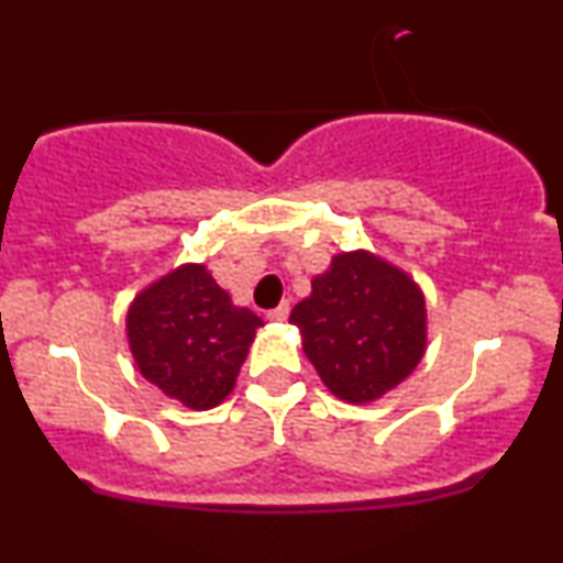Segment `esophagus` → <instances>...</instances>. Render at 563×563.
<instances>
[{
	"mask_svg": "<svg viewBox=\"0 0 563 563\" xmlns=\"http://www.w3.org/2000/svg\"><path fill=\"white\" fill-rule=\"evenodd\" d=\"M288 314H290V307H288V301H283L280 307L269 309V312H267V320H273V322H283V320H288Z\"/></svg>",
	"mask_w": 563,
	"mask_h": 563,
	"instance_id": "obj_1",
	"label": "esophagus"
}]
</instances>
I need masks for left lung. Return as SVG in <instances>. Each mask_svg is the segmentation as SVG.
Here are the masks:
<instances>
[{
	"mask_svg": "<svg viewBox=\"0 0 563 563\" xmlns=\"http://www.w3.org/2000/svg\"><path fill=\"white\" fill-rule=\"evenodd\" d=\"M290 322L301 331L303 354L322 384L346 402H371L421 363L426 303L410 277L376 256H335L312 280Z\"/></svg>",
	"mask_w": 563,
	"mask_h": 563,
	"instance_id": "left-lung-1",
	"label": "left lung"
}]
</instances>
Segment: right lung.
Wrapping results in <instances>:
<instances>
[{
  "mask_svg": "<svg viewBox=\"0 0 563 563\" xmlns=\"http://www.w3.org/2000/svg\"><path fill=\"white\" fill-rule=\"evenodd\" d=\"M260 325L200 264L161 277L126 318L142 376L192 410H209L232 391Z\"/></svg>",
  "mask_w": 563,
  "mask_h": 563,
  "instance_id": "1",
  "label": "right lung"
}]
</instances>
